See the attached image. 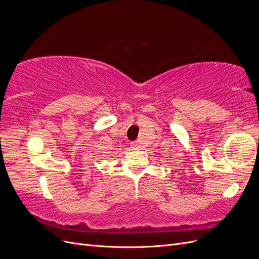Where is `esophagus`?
<instances>
[{
	"label": "esophagus",
	"mask_w": 259,
	"mask_h": 259,
	"mask_svg": "<svg viewBox=\"0 0 259 259\" xmlns=\"http://www.w3.org/2000/svg\"><path fill=\"white\" fill-rule=\"evenodd\" d=\"M132 148H134V149H138V148H139V143H138V142H134V143H132Z\"/></svg>",
	"instance_id": "34e87169"
}]
</instances>
